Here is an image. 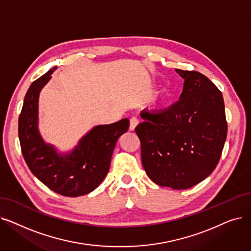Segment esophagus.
Masks as SVG:
<instances>
[{
  "label": "esophagus",
  "instance_id": "obj_1",
  "mask_svg": "<svg viewBox=\"0 0 251 251\" xmlns=\"http://www.w3.org/2000/svg\"><path fill=\"white\" fill-rule=\"evenodd\" d=\"M137 125H138L137 118L132 117L131 119H130V125H129V130H130V131H134Z\"/></svg>",
  "mask_w": 251,
  "mask_h": 251
}]
</instances>
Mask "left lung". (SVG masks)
Segmentation results:
<instances>
[{
    "instance_id": "8db88e82",
    "label": "left lung",
    "mask_w": 251,
    "mask_h": 251,
    "mask_svg": "<svg viewBox=\"0 0 251 251\" xmlns=\"http://www.w3.org/2000/svg\"><path fill=\"white\" fill-rule=\"evenodd\" d=\"M184 80L179 100L164 111L144 110L135 132L151 180L184 190L209 176L226 138L222 92L204 75L176 70Z\"/></svg>"
}]
</instances>
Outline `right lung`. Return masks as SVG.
Masks as SVG:
<instances>
[{"label": "right lung", "mask_w": 251, "mask_h": 251, "mask_svg": "<svg viewBox=\"0 0 251 251\" xmlns=\"http://www.w3.org/2000/svg\"><path fill=\"white\" fill-rule=\"evenodd\" d=\"M56 67L32 82L25 94L18 120L21 151L31 173L53 192L79 197L94 191L110 169L118 138L127 132L129 120L97 125L71 151L58 152L39 131V96Z\"/></svg>", "instance_id": "obj_1"}]
</instances>
